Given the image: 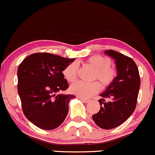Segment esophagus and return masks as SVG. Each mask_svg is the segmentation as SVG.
<instances>
[{"instance_id":"esophagus-1","label":"esophagus","mask_w":155,"mask_h":155,"mask_svg":"<svg viewBox=\"0 0 155 155\" xmlns=\"http://www.w3.org/2000/svg\"><path fill=\"white\" fill-rule=\"evenodd\" d=\"M78 98H79V99H81V101H83L84 102H85V103H87V102H89V101H90V99H87V98H81V97H78Z\"/></svg>"}]
</instances>
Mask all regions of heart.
Wrapping results in <instances>:
<instances>
[{
  "instance_id": "obj_1",
  "label": "heart",
  "mask_w": 155,
  "mask_h": 155,
  "mask_svg": "<svg viewBox=\"0 0 155 155\" xmlns=\"http://www.w3.org/2000/svg\"><path fill=\"white\" fill-rule=\"evenodd\" d=\"M87 63L95 69L93 79H98L103 87L110 86L115 81L117 71L110 65L111 60L107 57L94 55L87 59ZM79 66L76 62L68 64L62 71L64 78L69 82L76 79ZM101 89V85L97 81L91 83L76 81L71 84L70 91L72 93L81 98H89L98 93Z\"/></svg>"
}]
</instances>
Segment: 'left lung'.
Segmentation results:
<instances>
[{"mask_svg": "<svg viewBox=\"0 0 155 155\" xmlns=\"http://www.w3.org/2000/svg\"><path fill=\"white\" fill-rule=\"evenodd\" d=\"M105 54L115 59L118 76L100 95L101 107L93 115V120L101 128L110 130L123 124L135 110L140 79L132 58L113 50H107Z\"/></svg>", "mask_w": 155, "mask_h": 155, "instance_id": "left-lung-1", "label": "left lung"}]
</instances>
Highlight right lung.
<instances>
[{
  "mask_svg": "<svg viewBox=\"0 0 155 155\" xmlns=\"http://www.w3.org/2000/svg\"><path fill=\"white\" fill-rule=\"evenodd\" d=\"M74 59L50 53L27 57L18 70V91L25 116L39 128L51 130L62 124L74 95L60 94L68 88L62 71Z\"/></svg>",
  "mask_w": 155,
  "mask_h": 155,
  "instance_id": "add662e5",
  "label": "right lung"
}]
</instances>
